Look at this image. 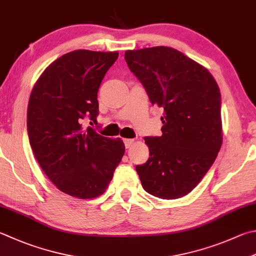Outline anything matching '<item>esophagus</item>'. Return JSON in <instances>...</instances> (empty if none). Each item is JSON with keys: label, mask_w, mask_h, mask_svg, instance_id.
I'll return each instance as SVG.
<instances>
[{"label": "esophagus", "mask_w": 256, "mask_h": 256, "mask_svg": "<svg viewBox=\"0 0 256 256\" xmlns=\"http://www.w3.org/2000/svg\"><path fill=\"white\" fill-rule=\"evenodd\" d=\"M134 139H124V147L126 148H129L132 144H134Z\"/></svg>", "instance_id": "1"}]
</instances>
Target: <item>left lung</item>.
<instances>
[{"mask_svg":"<svg viewBox=\"0 0 256 256\" xmlns=\"http://www.w3.org/2000/svg\"><path fill=\"white\" fill-rule=\"evenodd\" d=\"M152 104L164 109L160 137H144L149 158L136 170L144 190L162 200L190 192L222 146L220 92L203 66L170 46L124 52Z\"/></svg>","mask_w":256,"mask_h":256,"instance_id":"left-lung-1","label":"left lung"}]
</instances>
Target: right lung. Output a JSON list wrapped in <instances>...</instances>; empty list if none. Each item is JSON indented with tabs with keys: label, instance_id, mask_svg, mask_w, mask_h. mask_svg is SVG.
Masks as SVG:
<instances>
[{
	"label": "right lung",
	"instance_id": "right-lung-1",
	"mask_svg": "<svg viewBox=\"0 0 256 256\" xmlns=\"http://www.w3.org/2000/svg\"><path fill=\"white\" fill-rule=\"evenodd\" d=\"M118 52L76 50L53 61L38 79L28 106V134L38 165L58 190L81 200L102 195L124 144L94 128L98 90Z\"/></svg>",
	"mask_w": 256,
	"mask_h": 256
}]
</instances>
